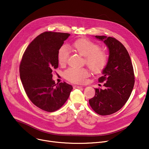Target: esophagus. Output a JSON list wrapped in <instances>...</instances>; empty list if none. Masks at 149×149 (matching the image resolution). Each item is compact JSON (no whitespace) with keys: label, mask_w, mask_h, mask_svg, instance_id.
I'll return each mask as SVG.
<instances>
[{"label":"esophagus","mask_w":149,"mask_h":149,"mask_svg":"<svg viewBox=\"0 0 149 149\" xmlns=\"http://www.w3.org/2000/svg\"><path fill=\"white\" fill-rule=\"evenodd\" d=\"M74 89H79V88H82L83 87L81 86H77V85H75L73 86Z\"/></svg>","instance_id":"1"}]
</instances>
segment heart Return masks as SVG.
<instances>
[{"instance_id":"b5f03b06","label":"heart","mask_w":149,"mask_h":149,"mask_svg":"<svg viewBox=\"0 0 149 149\" xmlns=\"http://www.w3.org/2000/svg\"><path fill=\"white\" fill-rule=\"evenodd\" d=\"M72 48L81 56L84 57L85 63L92 71L98 73L102 71L107 62L106 54L100 50L97 44L88 39L81 38L72 44ZM69 51L65 45L61 46L58 51V61L60 65H65L68 61ZM89 76L88 70L85 68H69L64 72V77L68 81L81 84Z\"/></svg>"}]
</instances>
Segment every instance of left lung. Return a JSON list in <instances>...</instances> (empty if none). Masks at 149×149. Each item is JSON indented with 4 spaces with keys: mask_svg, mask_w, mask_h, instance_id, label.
<instances>
[{
    "mask_svg": "<svg viewBox=\"0 0 149 149\" xmlns=\"http://www.w3.org/2000/svg\"><path fill=\"white\" fill-rule=\"evenodd\" d=\"M95 37L102 41L109 49L106 67L99 78L104 89H95V95L89 100L96 113L108 115L118 111L129 98L135 83V77L129 54L116 38L104 36Z\"/></svg>",
    "mask_w": 149,
    "mask_h": 149,
    "instance_id": "1",
    "label": "left lung"
}]
</instances>
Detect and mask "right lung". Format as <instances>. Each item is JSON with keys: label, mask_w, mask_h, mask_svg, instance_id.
<instances>
[{"label": "right lung", "mask_w": 149, "mask_h": 149, "mask_svg": "<svg viewBox=\"0 0 149 149\" xmlns=\"http://www.w3.org/2000/svg\"><path fill=\"white\" fill-rule=\"evenodd\" d=\"M70 34L42 33L27 47L20 65V77L25 92L37 107L46 112L60 109L73 88L65 82L55 83L52 70L58 66V51Z\"/></svg>", "instance_id": "obj_1"}]
</instances>
